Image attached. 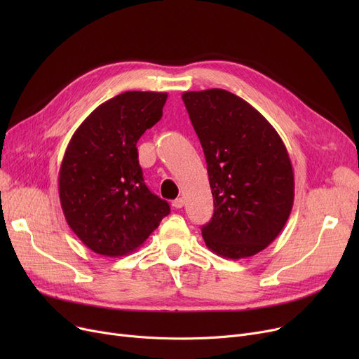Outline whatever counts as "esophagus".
<instances>
[{
    "mask_svg": "<svg viewBox=\"0 0 359 359\" xmlns=\"http://www.w3.org/2000/svg\"><path fill=\"white\" fill-rule=\"evenodd\" d=\"M172 205L175 206V208H176V210H180V208H182V206L184 205V201H183V198H177V199H175V201L172 202Z\"/></svg>",
    "mask_w": 359,
    "mask_h": 359,
    "instance_id": "1",
    "label": "esophagus"
}]
</instances>
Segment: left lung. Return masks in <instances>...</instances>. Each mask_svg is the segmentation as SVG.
Here are the masks:
<instances>
[{
	"instance_id": "8db88e82",
	"label": "left lung",
	"mask_w": 359,
	"mask_h": 359,
	"mask_svg": "<svg viewBox=\"0 0 359 359\" xmlns=\"http://www.w3.org/2000/svg\"><path fill=\"white\" fill-rule=\"evenodd\" d=\"M201 141L214 215L202 227L206 248L250 257L278 237L294 203V172L275 128L246 100L210 88L182 94Z\"/></svg>"
}]
</instances>
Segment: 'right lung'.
<instances>
[{"mask_svg": "<svg viewBox=\"0 0 359 359\" xmlns=\"http://www.w3.org/2000/svg\"><path fill=\"white\" fill-rule=\"evenodd\" d=\"M167 93L125 91L94 109L74 132L60 168L71 230L94 253L137 250L170 214L144 183L137 142L163 116Z\"/></svg>", "mask_w": 359, "mask_h": 359, "instance_id": "1", "label": "right lung"}]
</instances>
